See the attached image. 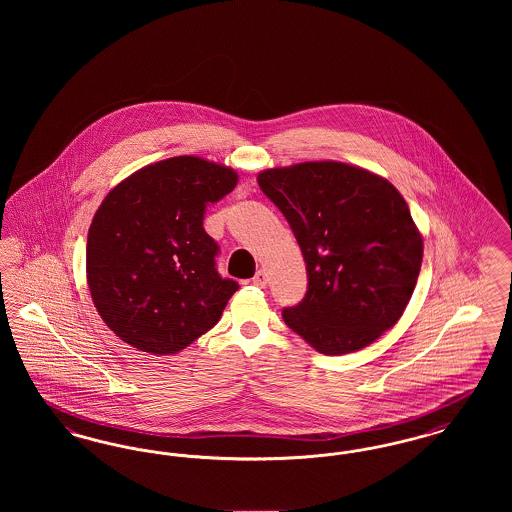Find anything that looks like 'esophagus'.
<instances>
[{
    "label": "esophagus",
    "instance_id": "obj_1",
    "mask_svg": "<svg viewBox=\"0 0 512 512\" xmlns=\"http://www.w3.org/2000/svg\"><path fill=\"white\" fill-rule=\"evenodd\" d=\"M253 284L259 288H265L268 284L267 270H257V274L253 276Z\"/></svg>",
    "mask_w": 512,
    "mask_h": 512
}]
</instances>
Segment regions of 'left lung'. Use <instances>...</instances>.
<instances>
[{
    "label": "left lung",
    "mask_w": 512,
    "mask_h": 512,
    "mask_svg": "<svg viewBox=\"0 0 512 512\" xmlns=\"http://www.w3.org/2000/svg\"><path fill=\"white\" fill-rule=\"evenodd\" d=\"M257 182L307 265V293L282 311L284 322L324 355L378 340L403 315L422 265L405 199L388 180L336 161L268 169Z\"/></svg>",
    "instance_id": "8db88e82"
}]
</instances>
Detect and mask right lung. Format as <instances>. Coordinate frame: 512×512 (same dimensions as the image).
Wrapping results in <instances>:
<instances>
[{
	"label": "right lung",
	"mask_w": 512,
	"mask_h": 512,
	"mask_svg": "<svg viewBox=\"0 0 512 512\" xmlns=\"http://www.w3.org/2000/svg\"><path fill=\"white\" fill-rule=\"evenodd\" d=\"M236 184L232 169L182 155L134 172L103 199L86 272L99 317L122 341L171 355L219 322L240 286L220 276L203 217Z\"/></svg>",
	"instance_id": "right-lung-1"
}]
</instances>
